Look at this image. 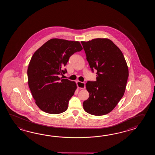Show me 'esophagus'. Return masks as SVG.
Wrapping results in <instances>:
<instances>
[{
    "label": "esophagus",
    "mask_w": 155,
    "mask_h": 155,
    "mask_svg": "<svg viewBox=\"0 0 155 155\" xmlns=\"http://www.w3.org/2000/svg\"><path fill=\"white\" fill-rule=\"evenodd\" d=\"M77 86L79 89H84L85 88V82H80V81H77L76 82Z\"/></svg>",
    "instance_id": "1"
}]
</instances>
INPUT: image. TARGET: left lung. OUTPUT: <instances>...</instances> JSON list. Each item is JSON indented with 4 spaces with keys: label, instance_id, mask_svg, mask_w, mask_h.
Masks as SVG:
<instances>
[{
    "label": "left lung",
    "instance_id": "1",
    "mask_svg": "<svg viewBox=\"0 0 155 155\" xmlns=\"http://www.w3.org/2000/svg\"><path fill=\"white\" fill-rule=\"evenodd\" d=\"M92 71L96 70V81H87L89 97L83 102L86 112L101 116L111 112L125 91L129 69L122 51L107 38L81 41Z\"/></svg>",
    "mask_w": 155,
    "mask_h": 155
}]
</instances>
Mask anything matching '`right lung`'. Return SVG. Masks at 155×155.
Segmentation results:
<instances>
[{"label":"right lung","mask_w":155,"mask_h":155,"mask_svg":"<svg viewBox=\"0 0 155 155\" xmlns=\"http://www.w3.org/2000/svg\"><path fill=\"white\" fill-rule=\"evenodd\" d=\"M82 49L79 41L57 38L44 44L33 54L28 68L30 91L36 105L43 111L59 114L66 111L77 86L75 82L62 79L69 58Z\"/></svg>","instance_id":"add662e5"}]
</instances>
